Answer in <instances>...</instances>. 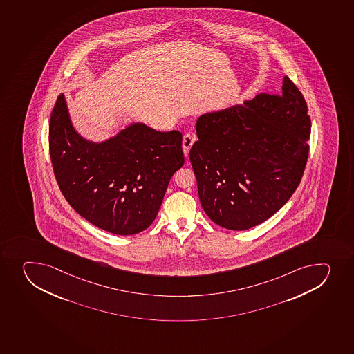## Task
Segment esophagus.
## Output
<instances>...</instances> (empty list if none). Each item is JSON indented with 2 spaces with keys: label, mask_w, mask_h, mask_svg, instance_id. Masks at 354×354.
<instances>
[{
  "label": "esophagus",
  "mask_w": 354,
  "mask_h": 354,
  "mask_svg": "<svg viewBox=\"0 0 354 354\" xmlns=\"http://www.w3.org/2000/svg\"><path fill=\"white\" fill-rule=\"evenodd\" d=\"M195 140H196V136H195L194 133H186V135L183 136V149L186 156L189 153L190 147H193Z\"/></svg>",
  "instance_id": "34e87169"
}]
</instances>
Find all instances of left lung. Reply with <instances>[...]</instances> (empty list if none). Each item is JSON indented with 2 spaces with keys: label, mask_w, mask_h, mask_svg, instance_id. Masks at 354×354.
<instances>
[{
  "label": "left lung",
  "mask_w": 354,
  "mask_h": 354,
  "mask_svg": "<svg viewBox=\"0 0 354 354\" xmlns=\"http://www.w3.org/2000/svg\"><path fill=\"white\" fill-rule=\"evenodd\" d=\"M281 88L197 120L190 162L202 207L221 227L243 231L266 221L301 181L310 116L287 76Z\"/></svg>",
  "instance_id": "8db88e82"
}]
</instances>
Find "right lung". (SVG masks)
Instances as JSON below:
<instances>
[{"label": "right lung", "mask_w": 354, "mask_h": 354, "mask_svg": "<svg viewBox=\"0 0 354 354\" xmlns=\"http://www.w3.org/2000/svg\"><path fill=\"white\" fill-rule=\"evenodd\" d=\"M49 153L61 193L77 214L113 234L147 230L171 175L185 164L183 135L133 123L95 143L74 129L64 95L49 120Z\"/></svg>", "instance_id": "right-lung-1"}]
</instances>
